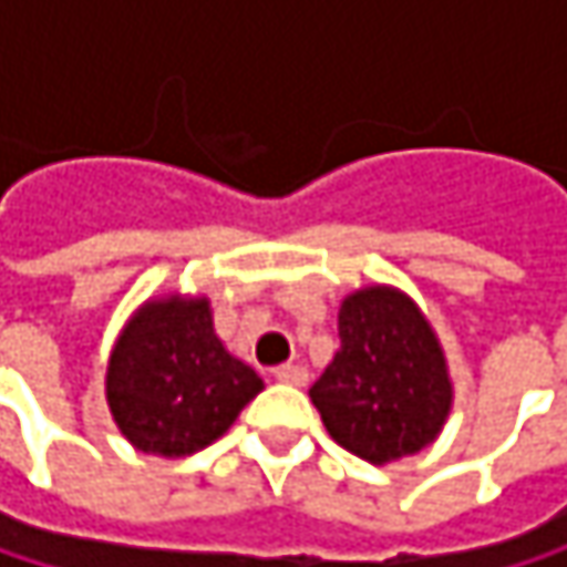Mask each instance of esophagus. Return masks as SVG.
<instances>
[{"label": "esophagus", "instance_id": "34e87169", "mask_svg": "<svg viewBox=\"0 0 567 567\" xmlns=\"http://www.w3.org/2000/svg\"><path fill=\"white\" fill-rule=\"evenodd\" d=\"M276 381L291 384V388H305L308 384V371L301 364H282V368H276Z\"/></svg>", "mask_w": 567, "mask_h": 567}]
</instances>
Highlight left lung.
<instances>
[{
    "mask_svg": "<svg viewBox=\"0 0 567 567\" xmlns=\"http://www.w3.org/2000/svg\"><path fill=\"white\" fill-rule=\"evenodd\" d=\"M338 334L308 391L331 440L374 466L430 446L453 410V381L420 305L394 285H364L341 301Z\"/></svg>",
    "mask_w": 567,
    "mask_h": 567,
    "instance_id": "obj_1",
    "label": "left lung"
}]
</instances>
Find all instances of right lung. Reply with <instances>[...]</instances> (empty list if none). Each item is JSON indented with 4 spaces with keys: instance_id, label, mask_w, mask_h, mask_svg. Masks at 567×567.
<instances>
[{
    "instance_id": "obj_1",
    "label": "right lung",
    "mask_w": 567,
    "mask_h": 567,
    "mask_svg": "<svg viewBox=\"0 0 567 567\" xmlns=\"http://www.w3.org/2000/svg\"><path fill=\"white\" fill-rule=\"evenodd\" d=\"M262 388V378L219 341L209 298L179 291L147 298L131 315L104 374L124 440L167 460L216 443Z\"/></svg>"
}]
</instances>
